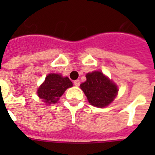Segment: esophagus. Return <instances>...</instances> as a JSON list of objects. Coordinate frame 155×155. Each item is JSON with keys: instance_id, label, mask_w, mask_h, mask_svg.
<instances>
[{"instance_id": "obj_1", "label": "esophagus", "mask_w": 155, "mask_h": 155, "mask_svg": "<svg viewBox=\"0 0 155 155\" xmlns=\"http://www.w3.org/2000/svg\"><path fill=\"white\" fill-rule=\"evenodd\" d=\"M80 84H81V81H79V80H76V81H74V84L75 85V86H79Z\"/></svg>"}]
</instances>
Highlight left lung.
<instances>
[{
	"label": "left lung",
	"mask_w": 155,
	"mask_h": 155,
	"mask_svg": "<svg viewBox=\"0 0 155 155\" xmlns=\"http://www.w3.org/2000/svg\"><path fill=\"white\" fill-rule=\"evenodd\" d=\"M89 103L93 106L104 108L113 102L118 94V87L101 71L86 74V81L81 84Z\"/></svg>",
	"instance_id": "left-lung-1"
}]
</instances>
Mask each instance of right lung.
I'll return each instance as SVG.
<instances>
[{
    "label": "right lung",
    "mask_w": 155,
    "mask_h": 155,
    "mask_svg": "<svg viewBox=\"0 0 155 155\" xmlns=\"http://www.w3.org/2000/svg\"><path fill=\"white\" fill-rule=\"evenodd\" d=\"M73 84L68 77L59 74H49L37 90V94L47 104L57 103L59 99Z\"/></svg>",
    "instance_id": "right-lung-1"
}]
</instances>
